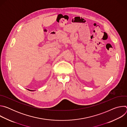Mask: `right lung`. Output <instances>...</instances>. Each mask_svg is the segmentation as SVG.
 <instances>
[{
    "mask_svg": "<svg viewBox=\"0 0 127 127\" xmlns=\"http://www.w3.org/2000/svg\"><path fill=\"white\" fill-rule=\"evenodd\" d=\"M30 90V91H32V90Z\"/></svg>",
    "mask_w": 127,
    "mask_h": 127,
    "instance_id": "1",
    "label": "right lung"
}]
</instances>
